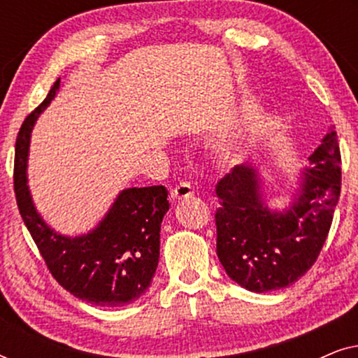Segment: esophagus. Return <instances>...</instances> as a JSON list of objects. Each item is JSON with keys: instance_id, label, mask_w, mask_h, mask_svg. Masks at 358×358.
Returning a JSON list of instances; mask_svg holds the SVG:
<instances>
[{"instance_id": "34e87169", "label": "esophagus", "mask_w": 358, "mask_h": 358, "mask_svg": "<svg viewBox=\"0 0 358 358\" xmlns=\"http://www.w3.org/2000/svg\"><path fill=\"white\" fill-rule=\"evenodd\" d=\"M171 195H173V199H176V200L189 199L194 195V187L189 182H180L173 189V194Z\"/></svg>"}]
</instances>
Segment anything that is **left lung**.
Returning a JSON list of instances; mask_svg holds the SVG:
<instances>
[{
    "label": "left lung",
    "instance_id": "obj_1",
    "mask_svg": "<svg viewBox=\"0 0 358 358\" xmlns=\"http://www.w3.org/2000/svg\"><path fill=\"white\" fill-rule=\"evenodd\" d=\"M288 207L268 205L259 168L236 166L217 185V254L228 277L249 292L280 290L310 271L341 195V153L331 129L308 156Z\"/></svg>",
    "mask_w": 358,
    "mask_h": 358
}]
</instances>
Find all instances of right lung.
I'll return each mask as SVG.
<instances>
[{
    "label": "right lung",
    "instance_id": "1",
    "mask_svg": "<svg viewBox=\"0 0 358 358\" xmlns=\"http://www.w3.org/2000/svg\"><path fill=\"white\" fill-rule=\"evenodd\" d=\"M58 90L60 80L19 130L14 163L19 213L48 271L65 290L96 306H124L148 290L158 267L161 223L169 210L168 190L163 185L120 190L104 218L78 236L52 228L34 203L27 161L34 124Z\"/></svg>",
    "mask_w": 358,
    "mask_h": 358
}]
</instances>
